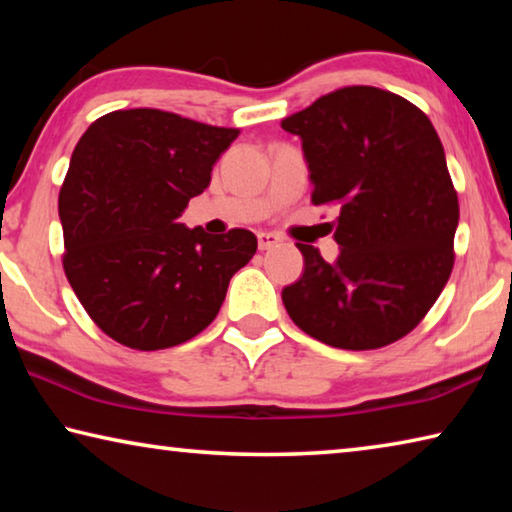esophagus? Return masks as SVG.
Instances as JSON below:
<instances>
[{"label":"esophagus","mask_w":512,"mask_h":512,"mask_svg":"<svg viewBox=\"0 0 512 512\" xmlns=\"http://www.w3.org/2000/svg\"><path fill=\"white\" fill-rule=\"evenodd\" d=\"M280 241H282L280 235H273V232H259V235H257L259 250H271V248L280 244Z\"/></svg>","instance_id":"esophagus-1"}]
</instances>
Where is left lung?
<instances>
[{
	"label": "left lung",
	"mask_w": 512,
	"mask_h": 512,
	"mask_svg": "<svg viewBox=\"0 0 512 512\" xmlns=\"http://www.w3.org/2000/svg\"><path fill=\"white\" fill-rule=\"evenodd\" d=\"M302 137L311 203L339 205L336 264L298 244L305 273L282 291L302 332L377 350L413 332L454 268L458 194L424 112L400 94L348 85L284 117Z\"/></svg>",
	"instance_id": "1"
}]
</instances>
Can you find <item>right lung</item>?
Segmentation results:
<instances>
[{
	"label": "right lung",
	"mask_w": 512,
	"mask_h": 512,
	"mask_svg": "<svg viewBox=\"0 0 512 512\" xmlns=\"http://www.w3.org/2000/svg\"><path fill=\"white\" fill-rule=\"evenodd\" d=\"M237 135L133 108L99 117L76 144L58 194L63 268L112 341L151 352L194 339L219 314L230 277L253 259L250 230L210 237L176 223Z\"/></svg>",
	"instance_id": "right-lung-1"
}]
</instances>
